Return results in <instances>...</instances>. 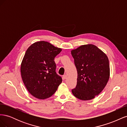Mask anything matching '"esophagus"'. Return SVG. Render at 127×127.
Listing matches in <instances>:
<instances>
[{
	"label": "esophagus",
	"instance_id": "esophagus-1",
	"mask_svg": "<svg viewBox=\"0 0 127 127\" xmlns=\"http://www.w3.org/2000/svg\"><path fill=\"white\" fill-rule=\"evenodd\" d=\"M63 79H67V75L66 74H65V75H63Z\"/></svg>",
	"mask_w": 127,
	"mask_h": 127
}]
</instances>
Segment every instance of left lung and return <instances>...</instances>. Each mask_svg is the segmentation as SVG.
<instances>
[{"label": "left lung", "instance_id": "8db88e82", "mask_svg": "<svg viewBox=\"0 0 127 127\" xmlns=\"http://www.w3.org/2000/svg\"><path fill=\"white\" fill-rule=\"evenodd\" d=\"M71 53L77 71V85L72 90V93L81 100H90L100 93L108 82V58L101 50L91 44L72 50Z\"/></svg>", "mask_w": 127, "mask_h": 127}]
</instances>
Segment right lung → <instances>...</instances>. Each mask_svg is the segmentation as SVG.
<instances>
[{"mask_svg":"<svg viewBox=\"0 0 127 127\" xmlns=\"http://www.w3.org/2000/svg\"><path fill=\"white\" fill-rule=\"evenodd\" d=\"M62 49L44 41L30 45L21 66L23 82L34 97L44 99L54 94L62 78L56 72L55 58Z\"/></svg>","mask_w":127,"mask_h":127,"instance_id":"right-lung-1","label":"right lung"}]
</instances>
